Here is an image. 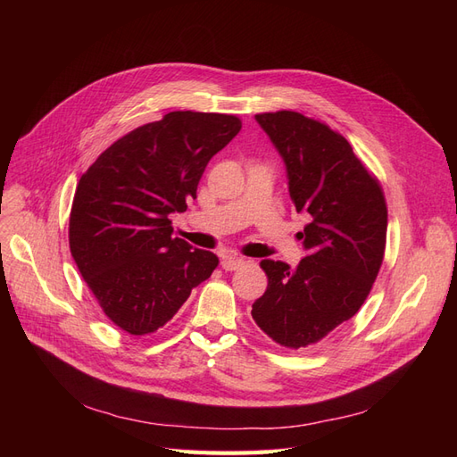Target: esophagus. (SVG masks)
Masks as SVG:
<instances>
[{"mask_svg":"<svg viewBox=\"0 0 457 457\" xmlns=\"http://www.w3.org/2000/svg\"><path fill=\"white\" fill-rule=\"evenodd\" d=\"M244 259L242 257H234V255H225L223 259H220V267H223L225 270H237L244 265Z\"/></svg>","mask_w":457,"mask_h":457,"instance_id":"esophagus-1","label":"esophagus"}]
</instances>
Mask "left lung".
<instances>
[{
  "instance_id": "left-lung-1",
  "label": "left lung",
  "mask_w": 457,
  "mask_h": 457,
  "mask_svg": "<svg viewBox=\"0 0 457 457\" xmlns=\"http://www.w3.org/2000/svg\"><path fill=\"white\" fill-rule=\"evenodd\" d=\"M287 170L289 198L311 223L295 270L265 259L269 286L252 307L255 324L282 347L301 349L353 318L371 292L385 255L386 204L378 177L349 141L294 110L255 114Z\"/></svg>"
}]
</instances>
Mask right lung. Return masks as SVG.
<instances>
[{
  "instance_id": "add662e5",
  "label": "right lung",
  "mask_w": 457,
  "mask_h": 457,
  "mask_svg": "<svg viewBox=\"0 0 457 457\" xmlns=\"http://www.w3.org/2000/svg\"><path fill=\"white\" fill-rule=\"evenodd\" d=\"M242 129L232 114L177 110L123 135L81 175L68 225L79 274L129 336L154 334L219 259L173 238L210 162Z\"/></svg>"
}]
</instances>
